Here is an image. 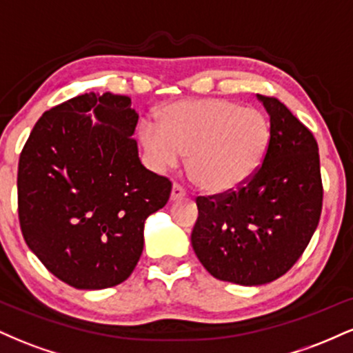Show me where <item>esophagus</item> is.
Segmentation results:
<instances>
[{
	"label": "esophagus",
	"instance_id": "34e87169",
	"mask_svg": "<svg viewBox=\"0 0 353 353\" xmlns=\"http://www.w3.org/2000/svg\"><path fill=\"white\" fill-rule=\"evenodd\" d=\"M184 196H185L184 188H181L179 184H174L172 185V190H171V201H179Z\"/></svg>",
	"mask_w": 353,
	"mask_h": 353
}]
</instances>
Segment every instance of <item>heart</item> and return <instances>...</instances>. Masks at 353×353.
Masks as SVG:
<instances>
[{"label":"heart","mask_w":353,"mask_h":353,"mask_svg":"<svg viewBox=\"0 0 353 353\" xmlns=\"http://www.w3.org/2000/svg\"><path fill=\"white\" fill-rule=\"evenodd\" d=\"M159 125L139 128L151 168L157 172L181 164L188 154L192 181L209 194H229L261 169L270 144V124L259 109L228 99H181L157 114Z\"/></svg>","instance_id":"heart-1"}]
</instances>
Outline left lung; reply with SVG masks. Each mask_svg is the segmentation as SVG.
Returning <instances> with one entry per match:
<instances>
[{"instance_id": "8db88e82", "label": "left lung", "mask_w": 353, "mask_h": 353, "mask_svg": "<svg viewBox=\"0 0 353 353\" xmlns=\"http://www.w3.org/2000/svg\"><path fill=\"white\" fill-rule=\"evenodd\" d=\"M270 117V144L257 174L241 189L197 197L190 242L219 281L262 285L299 261L319 225L322 177L317 141L275 98L257 94Z\"/></svg>"}]
</instances>
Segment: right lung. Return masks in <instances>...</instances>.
<instances>
[{"instance_id":"1","label":"right lung","mask_w":353,"mask_h":353,"mask_svg":"<svg viewBox=\"0 0 353 353\" xmlns=\"http://www.w3.org/2000/svg\"><path fill=\"white\" fill-rule=\"evenodd\" d=\"M137 119L128 96L86 92L44 112L19 156L24 241L76 289L124 282L143 254L145 219L171 196V181L141 164Z\"/></svg>"}]
</instances>
